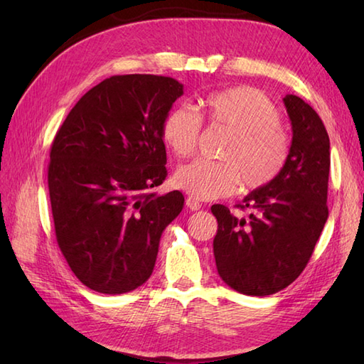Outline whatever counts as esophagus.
Masks as SVG:
<instances>
[{
	"mask_svg": "<svg viewBox=\"0 0 364 364\" xmlns=\"http://www.w3.org/2000/svg\"><path fill=\"white\" fill-rule=\"evenodd\" d=\"M186 206L189 208V210H192V211H198L200 208H202V203H200L198 200L189 197V198H186Z\"/></svg>",
	"mask_w": 364,
	"mask_h": 364,
	"instance_id": "1",
	"label": "esophagus"
}]
</instances>
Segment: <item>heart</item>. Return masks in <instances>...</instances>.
<instances>
[{
	"instance_id": "b5f03b06",
	"label": "heart",
	"mask_w": 364,
	"mask_h": 364,
	"mask_svg": "<svg viewBox=\"0 0 364 364\" xmlns=\"http://www.w3.org/2000/svg\"><path fill=\"white\" fill-rule=\"evenodd\" d=\"M206 119L230 133L219 158L197 159L176 168L173 183L192 198L213 200L245 191H259L283 172L291 153V139L282 125L277 106L250 86L231 87L205 98ZM203 122L191 105H178L162 122V139L176 156L194 154Z\"/></svg>"
}]
</instances>
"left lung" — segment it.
Segmentation results:
<instances>
[{
    "label": "left lung",
    "mask_w": 364,
    "mask_h": 364,
    "mask_svg": "<svg viewBox=\"0 0 364 364\" xmlns=\"http://www.w3.org/2000/svg\"><path fill=\"white\" fill-rule=\"evenodd\" d=\"M292 125L289 159L275 181L244 198L236 218L213 205L214 258L220 278L245 296H270L289 286L310 261L328 218L330 139L313 107L283 98Z\"/></svg>",
    "instance_id": "8db88e82"
}]
</instances>
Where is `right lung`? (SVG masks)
<instances>
[{"mask_svg":"<svg viewBox=\"0 0 364 364\" xmlns=\"http://www.w3.org/2000/svg\"><path fill=\"white\" fill-rule=\"evenodd\" d=\"M181 95L168 76L115 75L81 97L54 137L56 241L90 289L123 294L149 280L162 231L183 210L180 191L151 192L167 176L162 122Z\"/></svg>","mask_w":364,"mask_h":364,"instance_id":"1","label":"right lung"}]
</instances>
